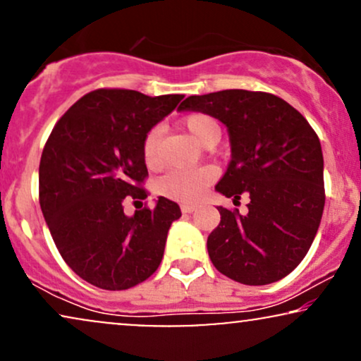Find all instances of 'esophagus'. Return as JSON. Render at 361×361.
Wrapping results in <instances>:
<instances>
[{"instance_id":"esophagus-1","label":"esophagus","mask_w":361,"mask_h":361,"mask_svg":"<svg viewBox=\"0 0 361 361\" xmlns=\"http://www.w3.org/2000/svg\"><path fill=\"white\" fill-rule=\"evenodd\" d=\"M197 206H194V204H182L180 206V211L184 212V214H190V212H194Z\"/></svg>"}]
</instances>
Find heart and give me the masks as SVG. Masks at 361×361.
Returning a JSON list of instances; mask_svg holds the SVG:
<instances>
[{
  "label": "heart",
  "instance_id": "obj_1",
  "mask_svg": "<svg viewBox=\"0 0 361 361\" xmlns=\"http://www.w3.org/2000/svg\"><path fill=\"white\" fill-rule=\"evenodd\" d=\"M182 128L189 133L192 139L206 147L209 142L219 140L221 128L211 115L206 114H190L182 118ZM159 137L157 128L150 130L145 135L144 144H142V155L147 167L155 169L160 164L159 154ZM214 171L209 167L197 169V171H172L160 177L157 182L159 194L171 197L173 201L180 202H195L201 199L204 189L214 179Z\"/></svg>",
  "mask_w": 361,
  "mask_h": 361
}]
</instances>
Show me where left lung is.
I'll return each mask as SVG.
<instances>
[{"instance_id": "1", "label": "left lung", "mask_w": 361, "mask_h": 361, "mask_svg": "<svg viewBox=\"0 0 361 361\" xmlns=\"http://www.w3.org/2000/svg\"><path fill=\"white\" fill-rule=\"evenodd\" d=\"M179 112L211 115L228 128L231 162L216 190L247 212L219 206L207 251L219 273L261 286L279 281L303 261L324 207L318 135L288 102L264 92L222 90L192 95Z\"/></svg>"}]
</instances>
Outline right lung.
<instances>
[{"label": "right lung", "instance_id": "add662e5", "mask_svg": "<svg viewBox=\"0 0 361 361\" xmlns=\"http://www.w3.org/2000/svg\"><path fill=\"white\" fill-rule=\"evenodd\" d=\"M182 99L100 88L70 106L48 137L39 160V206L61 257L93 286L128 289L162 261L179 206L159 197L154 209L127 216L123 201L147 197L142 144Z\"/></svg>", "mask_w": 361, "mask_h": 361}]
</instances>
